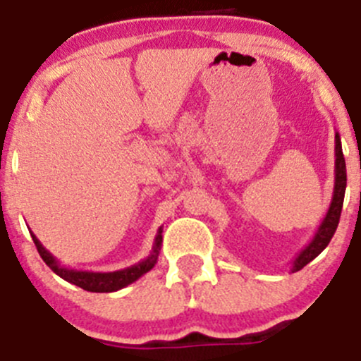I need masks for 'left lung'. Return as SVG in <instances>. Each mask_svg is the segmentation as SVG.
<instances>
[{
  "mask_svg": "<svg viewBox=\"0 0 361 361\" xmlns=\"http://www.w3.org/2000/svg\"><path fill=\"white\" fill-rule=\"evenodd\" d=\"M345 184H348V175H345V159L342 154V143L338 133H335V186H333V197L329 202V207L326 211L324 218L319 223L317 230H315L314 238L310 239L307 246L298 253L296 259L290 264V271L296 273L301 267L307 266L308 262L315 259L326 246L331 241L333 234L338 226V219H341L342 204H344L345 195Z\"/></svg>",
  "mask_w": 361,
  "mask_h": 361,
  "instance_id": "left-lung-1",
  "label": "left lung"
}]
</instances>
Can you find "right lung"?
<instances>
[{
    "label": "right lung",
    "mask_w": 361,
    "mask_h": 361,
    "mask_svg": "<svg viewBox=\"0 0 361 361\" xmlns=\"http://www.w3.org/2000/svg\"><path fill=\"white\" fill-rule=\"evenodd\" d=\"M163 226H159L157 230L156 239H154L152 250H150L149 257H145L143 260H140L135 266H129L126 269L111 271V273H94V271H81V269H72V267L61 266L56 260V257L53 253L47 252L42 246V243L37 239V235L32 232V239L35 243L37 250H39L40 257H42L44 262L53 269V273H56L58 276L63 278L65 281L72 283V286H78L85 290H90V293H115V290L123 289L129 283L138 280L140 276H143L145 273H149L157 262V257H159L161 245H163Z\"/></svg>",
    "instance_id": "obj_1"
}]
</instances>
